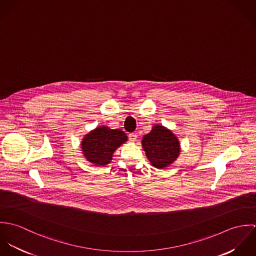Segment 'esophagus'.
Wrapping results in <instances>:
<instances>
[{
    "instance_id": "obj_1",
    "label": "esophagus",
    "mask_w": 256,
    "mask_h": 256,
    "mask_svg": "<svg viewBox=\"0 0 256 256\" xmlns=\"http://www.w3.org/2000/svg\"><path fill=\"white\" fill-rule=\"evenodd\" d=\"M137 134H135V133H132V134H130L129 135V139H130V141L131 142H135L136 140H137Z\"/></svg>"
}]
</instances>
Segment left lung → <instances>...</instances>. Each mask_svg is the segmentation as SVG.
Returning a JSON list of instances; mask_svg holds the SVG:
<instances>
[{
  "mask_svg": "<svg viewBox=\"0 0 256 256\" xmlns=\"http://www.w3.org/2000/svg\"><path fill=\"white\" fill-rule=\"evenodd\" d=\"M142 146L150 164L164 168L176 160L180 152V143L172 130L162 125L152 126L142 140Z\"/></svg>",
  "mask_w": 256,
  "mask_h": 256,
  "instance_id": "left-lung-1",
  "label": "left lung"
}]
</instances>
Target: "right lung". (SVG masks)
Returning a JSON list of instances; mask_svg holds the SVG:
<instances>
[{
	"label": "right lung",
	"instance_id": "obj_1",
	"mask_svg": "<svg viewBox=\"0 0 256 256\" xmlns=\"http://www.w3.org/2000/svg\"><path fill=\"white\" fill-rule=\"evenodd\" d=\"M128 140L120 129L100 126L84 135L80 143L86 160L96 166H106L112 160L113 152Z\"/></svg>",
	"mask_w": 256,
	"mask_h": 256
}]
</instances>
